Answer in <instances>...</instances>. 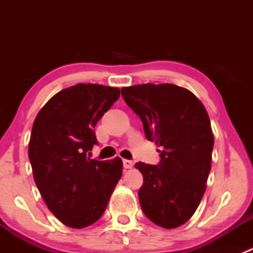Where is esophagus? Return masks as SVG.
Returning a JSON list of instances; mask_svg holds the SVG:
<instances>
[{"label": "esophagus", "mask_w": 253, "mask_h": 253, "mask_svg": "<svg viewBox=\"0 0 253 253\" xmlns=\"http://www.w3.org/2000/svg\"><path fill=\"white\" fill-rule=\"evenodd\" d=\"M132 167H133V162H132V160H127V159L124 160V168H125V169H131Z\"/></svg>", "instance_id": "1"}]
</instances>
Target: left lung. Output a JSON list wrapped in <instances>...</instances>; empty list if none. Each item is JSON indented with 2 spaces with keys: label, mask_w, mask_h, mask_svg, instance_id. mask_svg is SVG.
<instances>
[{
  "label": "left lung",
  "mask_w": 253,
  "mask_h": 253,
  "mask_svg": "<svg viewBox=\"0 0 253 253\" xmlns=\"http://www.w3.org/2000/svg\"><path fill=\"white\" fill-rule=\"evenodd\" d=\"M121 94L141 119L148 141L160 147L159 164H136L143 175V213L162 228H177L205 195L214 145L208 114L190 90L175 84H139Z\"/></svg>",
  "instance_id": "obj_1"
}]
</instances>
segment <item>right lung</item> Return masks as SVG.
Masks as SVG:
<instances>
[{
    "mask_svg": "<svg viewBox=\"0 0 253 253\" xmlns=\"http://www.w3.org/2000/svg\"><path fill=\"white\" fill-rule=\"evenodd\" d=\"M120 89L83 84L58 91L35 117L29 142L34 180L51 213L70 228L100 219L122 175V160L88 158L96 122L119 99Z\"/></svg>",
    "mask_w": 253,
    "mask_h": 253,
    "instance_id": "obj_1",
    "label": "right lung"
}]
</instances>
